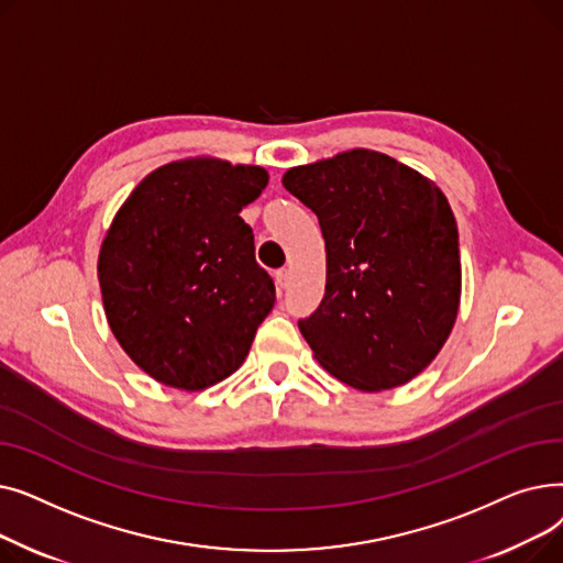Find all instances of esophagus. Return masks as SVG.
<instances>
[{"label":"esophagus","instance_id":"esophagus-1","mask_svg":"<svg viewBox=\"0 0 563 563\" xmlns=\"http://www.w3.org/2000/svg\"><path fill=\"white\" fill-rule=\"evenodd\" d=\"M276 285H278V289H285L289 285V272L287 269L276 272Z\"/></svg>","mask_w":563,"mask_h":563}]
</instances>
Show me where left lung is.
Masks as SVG:
<instances>
[{
    "instance_id": "obj_1",
    "label": "left lung",
    "mask_w": 563,
    "mask_h": 563,
    "mask_svg": "<svg viewBox=\"0 0 563 563\" xmlns=\"http://www.w3.org/2000/svg\"><path fill=\"white\" fill-rule=\"evenodd\" d=\"M283 187L317 214L327 291L299 321L346 386H404L438 356L461 303L459 228L435 183L367 147L294 166Z\"/></svg>"
}]
</instances>
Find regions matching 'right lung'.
I'll use <instances>...</instances> for the list:
<instances>
[{
	"label": "right lung",
	"instance_id": "obj_1",
	"mask_svg": "<svg viewBox=\"0 0 563 563\" xmlns=\"http://www.w3.org/2000/svg\"><path fill=\"white\" fill-rule=\"evenodd\" d=\"M262 166L191 157L147 173L115 212L98 257L109 329L155 380L205 390L240 369L276 303L240 212Z\"/></svg>",
	"mask_w": 563,
	"mask_h": 563
}]
</instances>
